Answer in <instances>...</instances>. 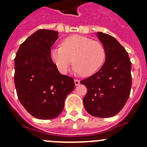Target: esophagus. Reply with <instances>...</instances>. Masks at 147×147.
I'll return each instance as SVG.
<instances>
[{"label": "esophagus", "instance_id": "34e87169", "mask_svg": "<svg viewBox=\"0 0 147 147\" xmlns=\"http://www.w3.org/2000/svg\"><path fill=\"white\" fill-rule=\"evenodd\" d=\"M74 83H75V85H80V81L79 80H76V79H75V80H74Z\"/></svg>", "mask_w": 147, "mask_h": 147}]
</instances>
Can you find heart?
I'll return each mask as SVG.
<instances>
[{
	"label": "heart",
	"instance_id": "obj_1",
	"mask_svg": "<svg viewBox=\"0 0 147 147\" xmlns=\"http://www.w3.org/2000/svg\"><path fill=\"white\" fill-rule=\"evenodd\" d=\"M106 57L103 45L81 35H73L62 40L60 47L51 51V58L61 74H67L72 62L74 71L83 76L94 74Z\"/></svg>",
	"mask_w": 147,
	"mask_h": 147
}]
</instances>
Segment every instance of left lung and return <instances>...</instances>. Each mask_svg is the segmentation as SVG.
<instances>
[{"instance_id":"left-lung-1","label":"left lung","mask_w":147,"mask_h":147,"mask_svg":"<svg viewBox=\"0 0 147 147\" xmlns=\"http://www.w3.org/2000/svg\"><path fill=\"white\" fill-rule=\"evenodd\" d=\"M106 51L102 67L80 82L88 93L83 98L85 110L93 116H114L124 107L132 87L131 62L128 53L113 37L97 32Z\"/></svg>"}]
</instances>
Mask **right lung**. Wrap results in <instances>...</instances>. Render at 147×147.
Listing matches in <instances>:
<instances>
[{
    "mask_svg": "<svg viewBox=\"0 0 147 147\" xmlns=\"http://www.w3.org/2000/svg\"><path fill=\"white\" fill-rule=\"evenodd\" d=\"M58 32L39 29L20 45L15 58V85L18 99L39 119L57 117L65 98L74 89V79L60 74L51 58Z\"/></svg>",
    "mask_w": 147,
    "mask_h": 147,
    "instance_id": "obj_1",
    "label": "right lung"
}]
</instances>
